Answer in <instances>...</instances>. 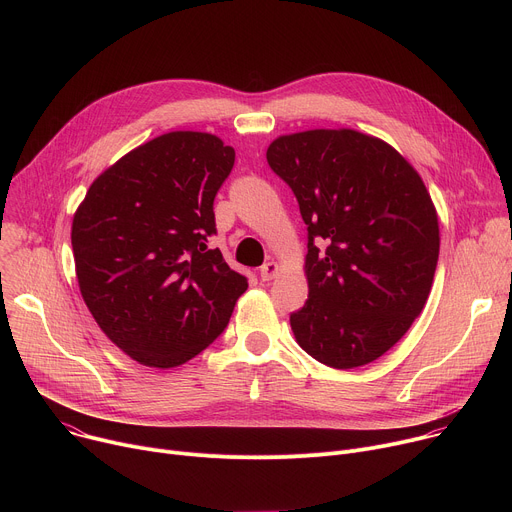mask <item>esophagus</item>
I'll return each mask as SVG.
<instances>
[{
  "label": "esophagus",
  "mask_w": 512,
  "mask_h": 512,
  "mask_svg": "<svg viewBox=\"0 0 512 512\" xmlns=\"http://www.w3.org/2000/svg\"><path fill=\"white\" fill-rule=\"evenodd\" d=\"M277 271H279V265H277L275 261H267V263L259 269V275H261L263 281H269V279H273V277L277 275Z\"/></svg>",
  "instance_id": "obj_1"
}]
</instances>
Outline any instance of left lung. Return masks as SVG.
I'll return each instance as SVG.
<instances>
[{"mask_svg":"<svg viewBox=\"0 0 512 512\" xmlns=\"http://www.w3.org/2000/svg\"><path fill=\"white\" fill-rule=\"evenodd\" d=\"M271 170L308 225V300L289 316L298 344L332 369L395 346L421 314L440 257V225L417 170L356 129L279 135Z\"/></svg>","mask_w":512,"mask_h":512,"instance_id":"obj_1","label":"left lung"}]
</instances>
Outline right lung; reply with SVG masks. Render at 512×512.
I'll return each mask as SVG.
<instances>
[{"mask_svg":"<svg viewBox=\"0 0 512 512\" xmlns=\"http://www.w3.org/2000/svg\"><path fill=\"white\" fill-rule=\"evenodd\" d=\"M233 164L221 137L164 133L97 176L72 218L81 296L107 338L143 367L174 369L202 352L249 285L206 245Z\"/></svg>","mask_w":512,"mask_h":512,"instance_id":"obj_1","label":"right lung"}]
</instances>
